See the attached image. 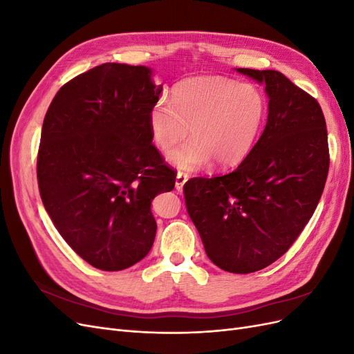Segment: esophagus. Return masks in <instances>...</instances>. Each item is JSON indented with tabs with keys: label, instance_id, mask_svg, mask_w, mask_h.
<instances>
[{
	"label": "esophagus",
	"instance_id": "esophagus-1",
	"mask_svg": "<svg viewBox=\"0 0 354 354\" xmlns=\"http://www.w3.org/2000/svg\"><path fill=\"white\" fill-rule=\"evenodd\" d=\"M189 176L186 173H183V171H178L177 173V177H176V189L177 190H183V186L186 185Z\"/></svg>",
	"mask_w": 354,
	"mask_h": 354
}]
</instances>
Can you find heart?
<instances>
[{
	"label": "heart",
	"instance_id": "1",
	"mask_svg": "<svg viewBox=\"0 0 354 354\" xmlns=\"http://www.w3.org/2000/svg\"><path fill=\"white\" fill-rule=\"evenodd\" d=\"M266 113V97L255 85L196 77L176 85L173 103L160 99L152 106L149 127L164 153L183 143L190 130L194 142L169 156L178 168L198 169L211 159L220 167H233L252 151Z\"/></svg>",
	"mask_w": 354,
	"mask_h": 354
}]
</instances>
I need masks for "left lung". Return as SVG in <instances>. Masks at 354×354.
I'll use <instances>...</instances> for the list:
<instances>
[{
	"label": "left lung",
	"instance_id": "1",
	"mask_svg": "<svg viewBox=\"0 0 354 354\" xmlns=\"http://www.w3.org/2000/svg\"><path fill=\"white\" fill-rule=\"evenodd\" d=\"M238 71L266 84L264 131L236 169L190 178L183 192L208 259L230 273H252L282 257L312 218L326 183L329 147L313 95L277 71Z\"/></svg>",
	"mask_w": 354,
	"mask_h": 354
}]
</instances>
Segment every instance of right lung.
<instances>
[{
  "instance_id": "1",
  "label": "right lung",
  "mask_w": 354,
  "mask_h": 354,
  "mask_svg": "<svg viewBox=\"0 0 354 354\" xmlns=\"http://www.w3.org/2000/svg\"><path fill=\"white\" fill-rule=\"evenodd\" d=\"M160 91L149 68L103 63L62 85L46 113L39 195L62 238L95 269L145 259L156 234L152 199L174 189L149 127Z\"/></svg>"
}]
</instances>
